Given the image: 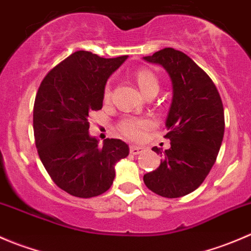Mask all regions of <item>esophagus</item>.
Wrapping results in <instances>:
<instances>
[{
  "instance_id": "obj_1",
  "label": "esophagus",
  "mask_w": 251,
  "mask_h": 251,
  "mask_svg": "<svg viewBox=\"0 0 251 251\" xmlns=\"http://www.w3.org/2000/svg\"><path fill=\"white\" fill-rule=\"evenodd\" d=\"M144 151L143 147H137V146H130V153L132 155H137V154H141Z\"/></svg>"
}]
</instances>
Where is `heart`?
Here are the masks:
<instances>
[{
    "label": "heart",
    "mask_w": 251,
    "mask_h": 251,
    "mask_svg": "<svg viewBox=\"0 0 251 251\" xmlns=\"http://www.w3.org/2000/svg\"><path fill=\"white\" fill-rule=\"evenodd\" d=\"M136 81L144 95L159 91V78L149 69H140L136 73ZM111 97V86L105 83L103 90V98L105 102ZM154 126V121L151 118H137V116H126L118 124V131L124 138L130 141H141L146 136L147 131Z\"/></svg>",
    "instance_id": "b5f03b06"
}]
</instances>
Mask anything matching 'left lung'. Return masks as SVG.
Masks as SVG:
<instances>
[{"label":"left lung","mask_w":251,"mask_h":251,"mask_svg":"<svg viewBox=\"0 0 251 251\" xmlns=\"http://www.w3.org/2000/svg\"><path fill=\"white\" fill-rule=\"evenodd\" d=\"M144 60L169 73L174 97L164 136L171 147L143 181L158 196L178 198L196 191L216 161L225 133L224 105L209 75L181 50L164 48ZM151 149L161 154L160 148Z\"/></svg>","instance_id":"8db88e82"}]
</instances>
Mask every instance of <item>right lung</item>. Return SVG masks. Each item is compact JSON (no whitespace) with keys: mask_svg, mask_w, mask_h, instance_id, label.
Returning <instances> with one entry per match:
<instances>
[{"mask_svg":"<svg viewBox=\"0 0 251 251\" xmlns=\"http://www.w3.org/2000/svg\"><path fill=\"white\" fill-rule=\"evenodd\" d=\"M126 58L77 50L50 69L37 91V153L53 182L70 196L92 198L107 192L115 177L114 166L128 155L125 142L107 138L100 147L88 135L90 114L102 109L108 77Z\"/></svg>","mask_w":251,"mask_h":251,"instance_id":"add662e5","label":"right lung"}]
</instances>
